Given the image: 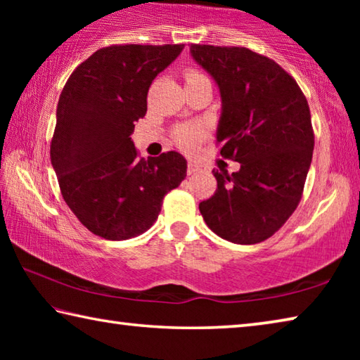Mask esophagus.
<instances>
[{"label": "esophagus", "mask_w": 360, "mask_h": 360, "mask_svg": "<svg viewBox=\"0 0 360 360\" xmlns=\"http://www.w3.org/2000/svg\"><path fill=\"white\" fill-rule=\"evenodd\" d=\"M200 169H202V168H200V165H197V163H195V162H188L187 163V174L188 176L198 173Z\"/></svg>", "instance_id": "obj_1"}]
</instances>
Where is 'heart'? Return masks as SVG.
Returning <instances> with one entry per match:
<instances>
[{"mask_svg": "<svg viewBox=\"0 0 360 360\" xmlns=\"http://www.w3.org/2000/svg\"><path fill=\"white\" fill-rule=\"evenodd\" d=\"M197 76H202V75H200V72H195V71L187 72V79H192V77H197ZM205 135H206V130H205L203 125L188 124V125L179 127V129L174 131V139L182 149L192 150V149L197 148L198 143L205 138Z\"/></svg>", "mask_w": 360, "mask_h": 360, "instance_id": "1", "label": "heart"}]
</instances>
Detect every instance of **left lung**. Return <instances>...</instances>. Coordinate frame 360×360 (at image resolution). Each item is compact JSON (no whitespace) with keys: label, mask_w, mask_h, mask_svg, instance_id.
Returning a JSON list of instances; mask_svg holds the SVG:
<instances>
[{"label":"left lung","mask_w":360,"mask_h":360,"mask_svg":"<svg viewBox=\"0 0 360 360\" xmlns=\"http://www.w3.org/2000/svg\"><path fill=\"white\" fill-rule=\"evenodd\" d=\"M221 94V155L238 172H212L217 191L200 203L208 227L236 245H255L283 227L302 198L314 135L308 101L281 66L246 47L191 46Z\"/></svg>","instance_id":"1"}]
</instances>
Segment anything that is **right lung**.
<instances>
[{
  "instance_id": "1",
  "label": "right lung",
  "mask_w": 360,
  "mask_h": 360,
  "mask_svg": "<svg viewBox=\"0 0 360 360\" xmlns=\"http://www.w3.org/2000/svg\"><path fill=\"white\" fill-rule=\"evenodd\" d=\"M184 44L111 46L72 71L57 105L51 162L66 205L92 233L120 241L144 233L163 197L184 181L179 152L136 157L131 133L148 90Z\"/></svg>"
}]
</instances>
